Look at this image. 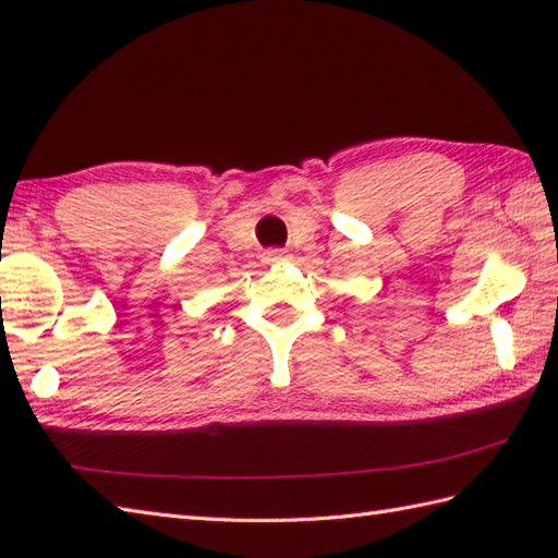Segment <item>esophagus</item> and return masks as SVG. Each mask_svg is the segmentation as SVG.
<instances>
[{"label": "esophagus", "mask_w": 558, "mask_h": 558, "mask_svg": "<svg viewBox=\"0 0 558 558\" xmlns=\"http://www.w3.org/2000/svg\"><path fill=\"white\" fill-rule=\"evenodd\" d=\"M288 256H286V251H280V248H272V251H266L263 253V263H268V266H272V263H280V260H286Z\"/></svg>", "instance_id": "1"}]
</instances>
